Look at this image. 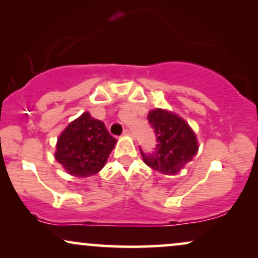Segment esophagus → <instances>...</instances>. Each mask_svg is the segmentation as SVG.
Masks as SVG:
<instances>
[{
    "label": "esophagus",
    "mask_w": 258,
    "mask_h": 258,
    "mask_svg": "<svg viewBox=\"0 0 258 258\" xmlns=\"http://www.w3.org/2000/svg\"><path fill=\"white\" fill-rule=\"evenodd\" d=\"M123 135H125V136H132V132H131V130L126 128L125 131H123Z\"/></svg>",
    "instance_id": "esophagus-1"
}]
</instances>
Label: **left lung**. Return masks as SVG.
Here are the masks:
<instances>
[{
  "mask_svg": "<svg viewBox=\"0 0 258 258\" xmlns=\"http://www.w3.org/2000/svg\"><path fill=\"white\" fill-rule=\"evenodd\" d=\"M148 121L155 132L156 144L153 153L144 154L143 161L158 172L172 176L178 173L198 153L197 136L182 117L164 109H154Z\"/></svg>",
  "mask_w": 258,
  "mask_h": 258,
  "instance_id": "1",
  "label": "left lung"
}]
</instances>
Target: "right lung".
<instances>
[{
	"label": "right lung",
	"instance_id": "1",
	"mask_svg": "<svg viewBox=\"0 0 258 258\" xmlns=\"http://www.w3.org/2000/svg\"><path fill=\"white\" fill-rule=\"evenodd\" d=\"M115 144L104 122L84 112L59 136L54 156L68 173L85 178L104 167Z\"/></svg>",
	"mask_w": 258,
	"mask_h": 258
}]
</instances>
